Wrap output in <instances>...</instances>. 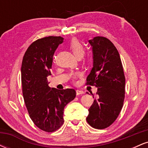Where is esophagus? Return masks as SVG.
<instances>
[{
  "label": "esophagus",
  "instance_id": "obj_1",
  "mask_svg": "<svg viewBox=\"0 0 148 148\" xmlns=\"http://www.w3.org/2000/svg\"><path fill=\"white\" fill-rule=\"evenodd\" d=\"M84 94V92L80 90H76V95H80Z\"/></svg>",
  "mask_w": 148,
  "mask_h": 148
}]
</instances>
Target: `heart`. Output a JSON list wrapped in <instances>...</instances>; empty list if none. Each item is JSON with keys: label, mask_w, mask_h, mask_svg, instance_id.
I'll use <instances>...</instances> for the list:
<instances>
[{"label": "heart", "mask_w": 148, "mask_h": 148, "mask_svg": "<svg viewBox=\"0 0 148 148\" xmlns=\"http://www.w3.org/2000/svg\"><path fill=\"white\" fill-rule=\"evenodd\" d=\"M69 48L72 51L74 56L78 58L82 57L85 53V47L84 45L81 43L77 39H72L69 44ZM81 76V74L79 72H76L73 74V78L78 77Z\"/></svg>", "instance_id": "obj_1"}]
</instances>
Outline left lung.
I'll return each instance as SVG.
<instances>
[{
    "label": "left lung",
    "mask_w": 148,
    "mask_h": 148,
    "mask_svg": "<svg viewBox=\"0 0 148 148\" xmlns=\"http://www.w3.org/2000/svg\"><path fill=\"white\" fill-rule=\"evenodd\" d=\"M89 43L92 47L93 67L86 84L97 88L98 97L88 109L86 120L93 128L103 130L114 123L121 111L125 76L120 54L108 39L95 37Z\"/></svg>",
    "instance_id": "left-lung-1"
}]
</instances>
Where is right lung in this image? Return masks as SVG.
<instances>
[{
    "label": "right lung",
    "instance_id": "1",
    "mask_svg": "<svg viewBox=\"0 0 148 148\" xmlns=\"http://www.w3.org/2000/svg\"><path fill=\"white\" fill-rule=\"evenodd\" d=\"M64 39L49 36L29 46L21 64V84L29 116L39 129L47 132L58 130L64 123V108L76 97L74 89L58 90L48 86L54 53Z\"/></svg>",
    "mask_w": 148,
    "mask_h": 148
}]
</instances>
